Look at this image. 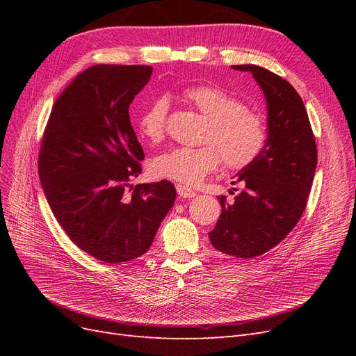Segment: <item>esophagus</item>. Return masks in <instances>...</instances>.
Returning a JSON list of instances; mask_svg holds the SVG:
<instances>
[{"instance_id": "esophagus-1", "label": "esophagus", "mask_w": 356, "mask_h": 356, "mask_svg": "<svg viewBox=\"0 0 356 356\" xmlns=\"http://www.w3.org/2000/svg\"><path fill=\"white\" fill-rule=\"evenodd\" d=\"M177 193H178V196L182 197V199H190V197H195L196 196V191L195 190H191L190 187L181 186V184L177 186Z\"/></svg>"}]
</instances>
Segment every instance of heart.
<instances>
[{
    "label": "heart",
    "mask_w": 356,
    "mask_h": 356,
    "mask_svg": "<svg viewBox=\"0 0 356 356\" xmlns=\"http://www.w3.org/2000/svg\"><path fill=\"white\" fill-rule=\"evenodd\" d=\"M186 101L208 120L202 147L169 149L152 161V172L184 184H197L204 177L224 166L238 170L250 166L263 153L268 139L264 117L246 108L243 101L212 84L190 86ZM169 101L160 96L139 115L141 135L152 143L165 138Z\"/></svg>",
    "instance_id": "1"
}]
</instances>
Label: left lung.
Wrapping results in <instances>:
<instances>
[{
    "label": "left lung",
    "mask_w": 356,
    "mask_h": 356,
    "mask_svg": "<svg viewBox=\"0 0 356 356\" xmlns=\"http://www.w3.org/2000/svg\"><path fill=\"white\" fill-rule=\"evenodd\" d=\"M250 71L267 104L268 139L263 153L241 169L233 184L243 190L232 203L220 196L221 215L209 232L215 250L254 258L282 242L306 209L318 152L300 95L286 80L257 65H233Z\"/></svg>",
    "instance_id": "8db88e82"
}]
</instances>
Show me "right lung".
Returning a JSON list of instances; mask_svg holds the SVG:
<instances>
[{
    "label": "right lung",
    "mask_w": 356,
    "mask_h": 356,
    "mask_svg": "<svg viewBox=\"0 0 356 356\" xmlns=\"http://www.w3.org/2000/svg\"><path fill=\"white\" fill-rule=\"evenodd\" d=\"M152 72L147 65L83 71L56 99L42 135L38 174L53 215L75 245L108 264L145 254L177 197L166 179L126 193L144 160L129 105Z\"/></svg>",
    "instance_id": "add662e5"
}]
</instances>
